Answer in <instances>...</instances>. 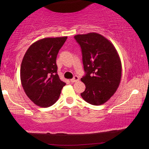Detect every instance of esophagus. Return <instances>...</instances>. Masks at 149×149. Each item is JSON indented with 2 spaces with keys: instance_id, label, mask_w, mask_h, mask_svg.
I'll use <instances>...</instances> for the list:
<instances>
[{
  "instance_id": "1",
  "label": "esophagus",
  "mask_w": 149,
  "mask_h": 149,
  "mask_svg": "<svg viewBox=\"0 0 149 149\" xmlns=\"http://www.w3.org/2000/svg\"><path fill=\"white\" fill-rule=\"evenodd\" d=\"M79 77H78L77 75H75V76L74 77V78H72V79H70V81L72 82V83L76 82V81H79Z\"/></svg>"
}]
</instances>
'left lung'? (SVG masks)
I'll return each instance as SVG.
<instances>
[{"label": "left lung", "instance_id": "left-lung-1", "mask_svg": "<svg viewBox=\"0 0 149 149\" xmlns=\"http://www.w3.org/2000/svg\"><path fill=\"white\" fill-rule=\"evenodd\" d=\"M80 45L85 75L81 80L85 90L81 96L87 102L101 105L109 100L119 87L122 63L109 40L97 33L76 35Z\"/></svg>", "mask_w": 149, "mask_h": 149}]
</instances>
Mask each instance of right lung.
<instances>
[{
    "mask_svg": "<svg viewBox=\"0 0 149 149\" xmlns=\"http://www.w3.org/2000/svg\"><path fill=\"white\" fill-rule=\"evenodd\" d=\"M66 39L67 37L40 39L29 47L22 60V87L29 99L41 107L54 104L65 85L57 74L56 60Z\"/></svg>",
    "mask_w": 149,
    "mask_h": 149,
    "instance_id": "add662e5",
    "label": "right lung"
}]
</instances>
